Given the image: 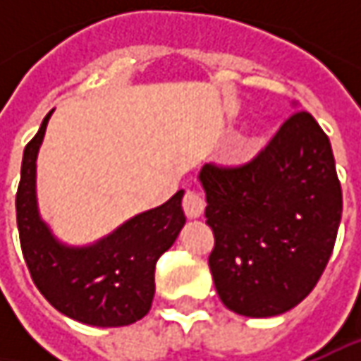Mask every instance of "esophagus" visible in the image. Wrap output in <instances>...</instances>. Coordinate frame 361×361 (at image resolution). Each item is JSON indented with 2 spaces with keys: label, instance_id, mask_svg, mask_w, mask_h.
<instances>
[{
  "label": "esophagus",
  "instance_id": "1",
  "mask_svg": "<svg viewBox=\"0 0 361 361\" xmlns=\"http://www.w3.org/2000/svg\"><path fill=\"white\" fill-rule=\"evenodd\" d=\"M204 197H202L199 190H187L185 197H183V209H185V215L190 216V219H197V216L202 215L204 211Z\"/></svg>",
  "mask_w": 361,
  "mask_h": 361
}]
</instances>
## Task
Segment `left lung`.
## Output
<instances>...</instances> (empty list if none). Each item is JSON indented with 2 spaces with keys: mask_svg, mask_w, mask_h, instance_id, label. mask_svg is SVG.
<instances>
[{
  "mask_svg": "<svg viewBox=\"0 0 361 361\" xmlns=\"http://www.w3.org/2000/svg\"><path fill=\"white\" fill-rule=\"evenodd\" d=\"M209 255L225 307L247 317L289 312L312 293L340 229L341 185L327 134L298 110L243 164L202 166Z\"/></svg>",
  "mask_w": 361,
  "mask_h": 361,
  "instance_id": "8db88e82",
  "label": "left lung"
}]
</instances>
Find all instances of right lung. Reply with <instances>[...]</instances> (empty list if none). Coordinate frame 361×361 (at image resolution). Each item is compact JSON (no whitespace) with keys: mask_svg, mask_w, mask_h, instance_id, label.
I'll use <instances>...</instances> for the list:
<instances>
[{"mask_svg":"<svg viewBox=\"0 0 361 361\" xmlns=\"http://www.w3.org/2000/svg\"><path fill=\"white\" fill-rule=\"evenodd\" d=\"M51 112L25 145L16 215L21 253L39 293L63 315L98 327L130 326L142 319L154 298V269L185 225L183 190L136 215L92 247L58 243L37 215L35 159Z\"/></svg>","mask_w":361,"mask_h":361,"instance_id":"right-lung-1","label":"right lung"}]
</instances>
